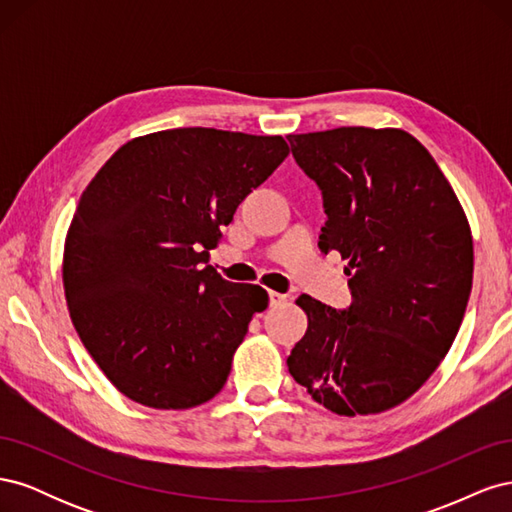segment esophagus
I'll return each mask as SVG.
<instances>
[{"instance_id": "1", "label": "esophagus", "mask_w": 512, "mask_h": 512, "mask_svg": "<svg viewBox=\"0 0 512 512\" xmlns=\"http://www.w3.org/2000/svg\"><path fill=\"white\" fill-rule=\"evenodd\" d=\"M269 299H271V305L275 307V305H282L288 297H286V294H282V292H275V290H271V292H269Z\"/></svg>"}]
</instances>
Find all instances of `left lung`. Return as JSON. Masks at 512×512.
Returning a JSON list of instances; mask_svg holds the SVG:
<instances>
[{
  "label": "left lung",
  "instance_id": "obj_1",
  "mask_svg": "<svg viewBox=\"0 0 512 512\" xmlns=\"http://www.w3.org/2000/svg\"><path fill=\"white\" fill-rule=\"evenodd\" d=\"M292 156L322 190L320 250L339 252L352 303L307 294V331L290 376L339 416L404 404L451 350L472 292V230L431 153L399 128L290 134Z\"/></svg>",
  "mask_w": 512,
  "mask_h": 512
}]
</instances>
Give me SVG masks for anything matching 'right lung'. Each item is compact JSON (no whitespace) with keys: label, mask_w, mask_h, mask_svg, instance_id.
<instances>
[{"label":"right lung","mask_w":512,"mask_h":512,"mask_svg":"<svg viewBox=\"0 0 512 512\" xmlns=\"http://www.w3.org/2000/svg\"><path fill=\"white\" fill-rule=\"evenodd\" d=\"M290 153L282 136L175 128L136 136L89 181L64 243L68 312L128 399L207 404L269 294L209 262L241 200Z\"/></svg>","instance_id":"right-lung-1"}]
</instances>
